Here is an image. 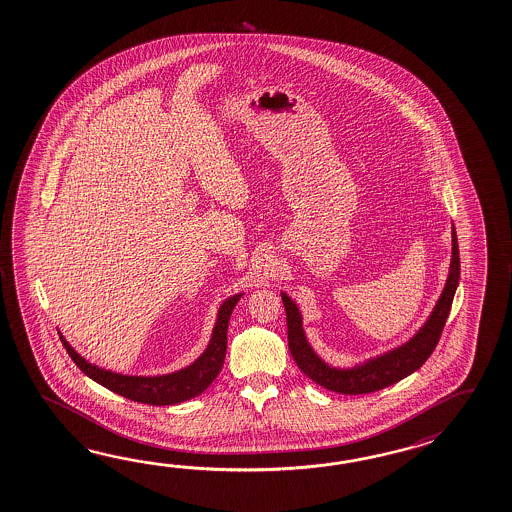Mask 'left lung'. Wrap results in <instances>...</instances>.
<instances>
[{
  "instance_id": "left-lung-1",
  "label": "left lung",
  "mask_w": 512,
  "mask_h": 512,
  "mask_svg": "<svg viewBox=\"0 0 512 512\" xmlns=\"http://www.w3.org/2000/svg\"><path fill=\"white\" fill-rule=\"evenodd\" d=\"M459 274V245L455 228L452 226V260L448 278L426 322L402 345L354 363L352 367H333L313 350L302 326V311L298 309L297 302L282 291L280 295L286 306L287 341L291 356L295 359L298 369L302 370L309 380L333 393L369 394L385 389L396 381L404 380L426 363V359L439 343L440 333L450 315L455 289L459 286Z\"/></svg>"
}]
</instances>
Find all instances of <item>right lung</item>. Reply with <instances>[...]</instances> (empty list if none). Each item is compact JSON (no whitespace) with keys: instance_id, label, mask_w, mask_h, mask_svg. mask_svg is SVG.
I'll list each match as a JSON object with an SVG mask.
<instances>
[{"instance_id":"obj_1","label":"right lung","mask_w":512,"mask_h":512,"mask_svg":"<svg viewBox=\"0 0 512 512\" xmlns=\"http://www.w3.org/2000/svg\"><path fill=\"white\" fill-rule=\"evenodd\" d=\"M241 297H243V293H238V295H232L221 302V306L217 309V319H215L210 343L204 348L203 354L188 367L169 372V374L129 376V374H119L112 370L101 369L94 363L86 361L83 356H79L62 333H59L60 341L81 372H84L88 378L97 381L99 385L107 387L108 391L125 396L134 402H140V404H182V402L204 393L210 387V383L217 378L219 370L225 363L228 321H230L232 309L236 308Z\"/></svg>"}]
</instances>
